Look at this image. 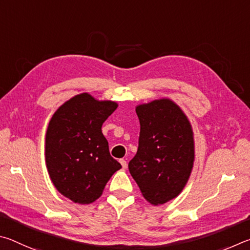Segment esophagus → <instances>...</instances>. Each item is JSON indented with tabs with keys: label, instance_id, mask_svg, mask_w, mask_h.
Returning a JSON list of instances; mask_svg holds the SVG:
<instances>
[{
	"label": "esophagus",
	"instance_id": "esophagus-1",
	"mask_svg": "<svg viewBox=\"0 0 250 250\" xmlns=\"http://www.w3.org/2000/svg\"><path fill=\"white\" fill-rule=\"evenodd\" d=\"M120 163L122 165V168L126 169V167H127V163H126V160L125 159H120Z\"/></svg>",
	"mask_w": 250,
	"mask_h": 250
}]
</instances>
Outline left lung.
<instances>
[{
    "instance_id": "obj_1",
    "label": "left lung",
    "mask_w": 250,
    "mask_h": 250,
    "mask_svg": "<svg viewBox=\"0 0 250 250\" xmlns=\"http://www.w3.org/2000/svg\"><path fill=\"white\" fill-rule=\"evenodd\" d=\"M141 123L137 154L128 169L144 198L165 204L181 193L194 164V137L189 118L170 99L136 106Z\"/></svg>"
}]
</instances>
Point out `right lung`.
Here are the masks:
<instances>
[{
  "instance_id": "1",
  "label": "right lung",
  "mask_w": 250,
  "mask_h": 250,
  "mask_svg": "<svg viewBox=\"0 0 250 250\" xmlns=\"http://www.w3.org/2000/svg\"><path fill=\"white\" fill-rule=\"evenodd\" d=\"M117 106L113 101L81 93L61 105L48 124V173L56 189L74 203H93L113 173L122 168L109 155L102 133L103 123Z\"/></svg>"
}]
</instances>
